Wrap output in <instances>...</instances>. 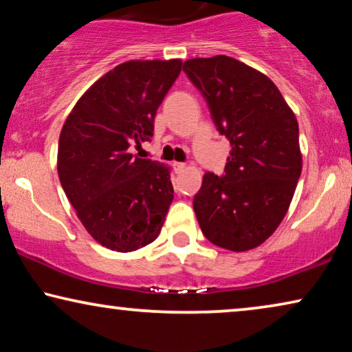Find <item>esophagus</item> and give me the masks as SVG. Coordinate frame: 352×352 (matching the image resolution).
I'll use <instances>...</instances> for the list:
<instances>
[{"label": "esophagus", "mask_w": 352, "mask_h": 352, "mask_svg": "<svg viewBox=\"0 0 352 352\" xmlns=\"http://www.w3.org/2000/svg\"><path fill=\"white\" fill-rule=\"evenodd\" d=\"M186 169H188V166L183 164V162H174V170L175 172H183V170H186Z\"/></svg>", "instance_id": "34e87169"}]
</instances>
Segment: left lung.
<instances>
[{"instance_id": "8db88e82", "label": "left lung", "mask_w": 352, "mask_h": 352, "mask_svg": "<svg viewBox=\"0 0 352 352\" xmlns=\"http://www.w3.org/2000/svg\"><path fill=\"white\" fill-rule=\"evenodd\" d=\"M183 71L230 140L224 175L207 172L194 196L199 226L213 245L243 253L275 232L302 172L298 123L276 85L226 55L191 58Z\"/></svg>"}]
</instances>
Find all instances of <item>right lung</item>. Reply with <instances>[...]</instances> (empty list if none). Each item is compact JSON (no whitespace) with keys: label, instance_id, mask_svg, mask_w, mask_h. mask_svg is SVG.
<instances>
[{"label":"right lung","instance_id":"1","mask_svg":"<svg viewBox=\"0 0 352 352\" xmlns=\"http://www.w3.org/2000/svg\"><path fill=\"white\" fill-rule=\"evenodd\" d=\"M182 60H129L98 78L72 107L56 169L87 232L129 253L155 242L174 201L170 167L129 153L153 135L156 110Z\"/></svg>","mask_w":352,"mask_h":352}]
</instances>
